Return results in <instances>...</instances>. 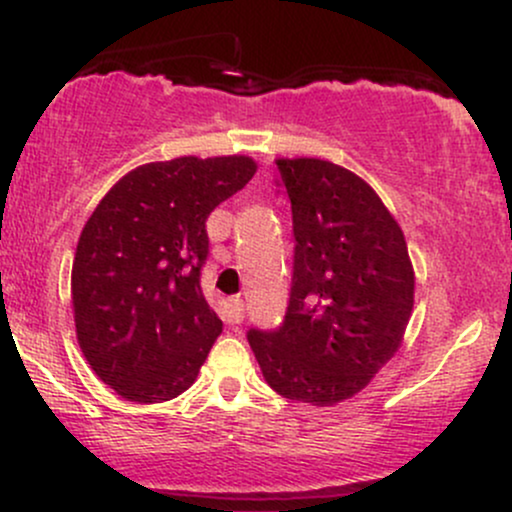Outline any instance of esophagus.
Here are the masks:
<instances>
[{
    "mask_svg": "<svg viewBox=\"0 0 512 512\" xmlns=\"http://www.w3.org/2000/svg\"><path fill=\"white\" fill-rule=\"evenodd\" d=\"M228 310H231V322H243V317H245V303H243V298L240 296H236V298H231V303H228Z\"/></svg>",
    "mask_w": 512,
    "mask_h": 512,
    "instance_id": "esophagus-1",
    "label": "esophagus"
}]
</instances>
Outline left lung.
Returning a JSON list of instances; mask_svg holds the SVG:
<instances>
[{"mask_svg": "<svg viewBox=\"0 0 512 512\" xmlns=\"http://www.w3.org/2000/svg\"><path fill=\"white\" fill-rule=\"evenodd\" d=\"M293 211V286L284 325L248 334L281 397L334 407L368 387L404 342L414 264L366 180L325 158H276Z\"/></svg>", "mask_w": 512, "mask_h": 512, "instance_id": "1", "label": "left lung"}]
</instances>
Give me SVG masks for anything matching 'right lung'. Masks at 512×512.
Listing matches in <instances>:
<instances>
[{"mask_svg":"<svg viewBox=\"0 0 512 512\" xmlns=\"http://www.w3.org/2000/svg\"><path fill=\"white\" fill-rule=\"evenodd\" d=\"M257 173L250 156H180L129 170L88 216L72 264L76 339L120 397L168 402L223 330L199 286L209 214Z\"/></svg>","mask_w":512,"mask_h":512,"instance_id":"obj_1","label":"right lung"}]
</instances>
